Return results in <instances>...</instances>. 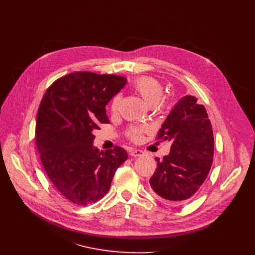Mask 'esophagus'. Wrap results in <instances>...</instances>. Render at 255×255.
Here are the masks:
<instances>
[{
	"label": "esophagus",
	"mask_w": 255,
	"mask_h": 255,
	"mask_svg": "<svg viewBox=\"0 0 255 255\" xmlns=\"http://www.w3.org/2000/svg\"><path fill=\"white\" fill-rule=\"evenodd\" d=\"M130 155H131L132 157H139V156L143 155V152H142L141 150H136V149H134V150H132V151L130 152Z\"/></svg>",
	"instance_id": "obj_1"
}]
</instances>
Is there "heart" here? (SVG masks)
<instances>
[{"mask_svg": "<svg viewBox=\"0 0 255 255\" xmlns=\"http://www.w3.org/2000/svg\"><path fill=\"white\" fill-rule=\"evenodd\" d=\"M133 87H134L135 91L139 94L140 97L143 99V101L149 106L157 105L163 95L162 86L160 85L158 80H156L153 77H149V76L139 77L135 80ZM120 100H121L120 95L114 98L113 104H112L113 111H116L118 109ZM140 133H141V130L133 128L130 130L129 135L131 138L137 140L140 137Z\"/></svg>", "mask_w": 255, "mask_h": 255, "instance_id": "b5f03b06", "label": "heart"}]
</instances>
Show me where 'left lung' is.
Wrapping results in <instances>:
<instances>
[{
	"label": "left lung",
	"mask_w": 255,
	"mask_h": 255,
	"mask_svg": "<svg viewBox=\"0 0 255 255\" xmlns=\"http://www.w3.org/2000/svg\"><path fill=\"white\" fill-rule=\"evenodd\" d=\"M158 138L170 141L171 148L162 160L155 158L151 188L167 204L183 203L203 185L213 162L214 137L205 106L194 96L182 97L166 117Z\"/></svg>",
	"instance_id": "obj_1"
}]
</instances>
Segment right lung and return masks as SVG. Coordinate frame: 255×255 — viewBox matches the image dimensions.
<instances>
[{
	"label": "right lung",
	"instance_id": "right-lung-1",
	"mask_svg": "<svg viewBox=\"0 0 255 255\" xmlns=\"http://www.w3.org/2000/svg\"><path fill=\"white\" fill-rule=\"evenodd\" d=\"M127 78L74 72L56 80L40 103L36 144L47 176L58 191L78 206L96 203L107 191L127 152L94 145L99 124H109L107 105Z\"/></svg>",
	"mask_w": 255,
	"mask_h": 255
}]
</instances>
